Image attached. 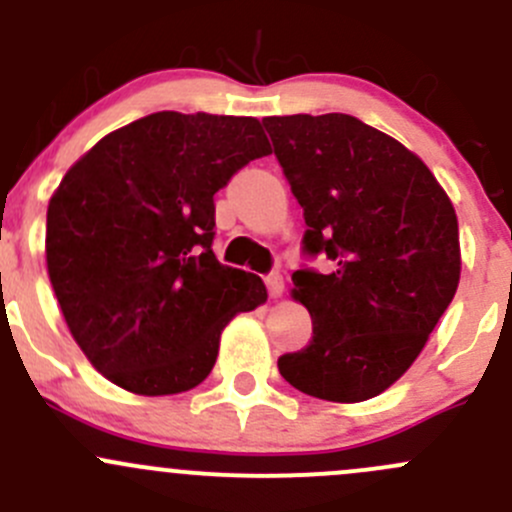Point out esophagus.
<instances>
[{"instance_id": "34e87169", "label": "esophagus", "mask_w": 512, "mask_h": 512, "mask_svg": "<svg viewBox=\"0 0 512 512\" xmlns=\"http://www.w3.org/2000/svg\"><path fill=\"white\" fill-rule=\"evenodd\" d=\"M267 292L272 294V297H280L282 292H285V280H282L280 272H272V275H267Z\"/></svg>"}]
</instances>
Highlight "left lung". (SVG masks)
Wrapping results in <instances>:
<instances>
[{
  "instance_id": "1",
  "label": "left lung",
  "mask_w": 512,
  "mask_h": 512,
  "mask_svg": "<svg viewBox=\"0 0 512 512\" xmlns=\"http://www.w3.org/2000/svg\"><path fill=\"white\" fill-rule=\"evenodd\" d=\"M262 123L304 210L302 250L332 262L329 272L292 275L312 342L282 354L280 374L314 399H374L414 364L456 294V210L416 153L359 118Z\"/></svg>"
}]
</instances>
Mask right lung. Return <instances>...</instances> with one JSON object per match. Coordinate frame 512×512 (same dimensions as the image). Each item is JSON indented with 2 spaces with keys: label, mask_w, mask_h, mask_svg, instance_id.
I'll return each instance as SVG.
<instances>
[{
  "label": "right lung",
  "mask_w": 512,
  "mask_h": 512,
  "mask_svg": "<svg viewBox=\"0 0 512 512\" xmlns=\"http://www.w3.org/2000/svg\"><path fill=\"white\" fill-rule=\"evenodd\" d=\"M270 153L252 116L158 111L71 165L46 210V267L108 381L141 396L195 389L227 322L265 302L260 277L215 257L213 195Z\"/></svg>",
  "instance_id": "add662e5"
}]
</instances>
